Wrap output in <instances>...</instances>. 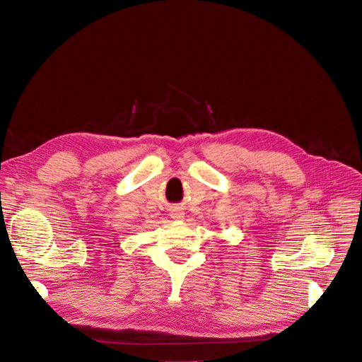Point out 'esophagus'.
I'll use <instances>...</instances> for the list:
<instances>
[{
    "instance_id": "esophagus-1",
    "label": "esophagus",
    "mask_w": 362,
    "mask_h": 362,
    "mask_svg": "<svg viewBox=\"0 0 362 362\" xmlns=\"http://www.w3.org/2000/svg\"><path fill=\"white\" fill-rule=\"evenodd\" d=\"M170 218H174V219L184 218V211H182L181 206H174V208L170 209Z\"/></svg>"
}]
</instances>
